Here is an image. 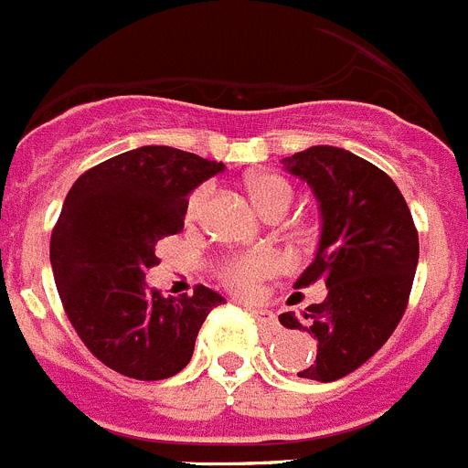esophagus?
I'll return each instance as SVG.
<instances>
[{"mask_svg":"<svg viewBox=\"0 0 468 468\" xmlns=\"http://www.w3.org/2000/svg\"><path fill=\"white\" fill-rule=\"evenodd\" d=\"M250 314H253V318H255V321H258L260 325H264V328L271 330V333H279V330H281L279 318H276V314L270 312V309L250 307Z\"/></svg>","mask_w":468,"mask_h":468,"instance_id":"1","label":"esophagus"}]
</instances>
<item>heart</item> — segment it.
Returning <instances> with one entry per match:
<instances>
[{
  "label": "heart",
  "mask_w": 468,
  "mask_h": 468,
  "mask_svg": "<svg viewBox=\"0 0 468 468\" xmlns=\"http://www.w3.org/2000/svg\"><path fill=\"white\" fill-rule=\"evenodd\" d=\"M246 192L258 208L260 215L270 218H283L292 206L291 183L276 173H255L246 177ZM208 201V189H197L187 201V220H197ZM279 270V260L270 253H253L234 258L222 267V279L239 292H255L258 283Z\"/></svg>",
  "instance_id": "heart-1"
}]
</instances>
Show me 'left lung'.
Listing matches in <instances>:
<instances>
[{
    "label": "left lung",
    "mask_w": 468,
    "mask_h": 468,
    "mask_svg": "<svg viewBox=\"0 0 468 468\" xmlns=\"http://www.w3.org/2000/svg\"><path fill=\"white\" fill-rule=\"evenodd\" d=\"M281 164L309 185L321 215L314 262L295 288L324 281L328 295L302 316L285 312L279 321L316 337V361L297 375L335 382L361 367L399 325L420 239L394 180L354 152L314 144Z\"/></svg>",
    "instance_id": "8db88e82"
}]
</instances>
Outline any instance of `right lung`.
Wrapping results in <instances>:
<instances>
[{"label": "right lung", "mask_w": 468, "mask_h": 468, "mask_svg": "<svg viewBox=\"0 0 468 468\" xmlns=\"http://www.w3.org/2000/svg\"><path fill=\"white\" fill-rule=\"evenodd\" d=\"M225 164L166 144L102 161L72 185L51 234V267L68 318L93 356L133 379L177 375L198 328L225 297L197 285L164 297L144 281L156 241L183 229L187 197Z\"/></svg>", "instance_id": "right-lung-1"}]
</instances>
